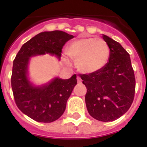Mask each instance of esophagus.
Here are the masks:
<instances>
[{"label":"esophagus","mask_w":147,"mask_h":147,"mask_svg":"<svg viewBox=\"0 0 147 147\" xmlns=\"http://www.w3.org/2000/svg\"><path fill=\"white\" fill-rule=\"evenodd\" d=\"M77 81H78V83L82 82V79H81V78L79 77V76H78V77H77Z\"/></svg>","instance_id":"1"}]
</instances>
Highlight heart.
I'll use <instances>...</instances> for the list:
<instances>
[{
    "mask_svg": "<svg viewBox=\"0 0 147 147\" xmlns=\"http://www.w3.org/2000/svg\"><path fill=\"white\" fill-rule=\"evenodd\" d=\"M66 53L77 63L83 73H94L102 69L108 62L110 49L102 39L80 38L70 42Z\"/></svg>",
    "mask_w": 147,
    "mask_h": 147,
    "instance_id": "b5f03b06",
    "label": "heart"
}]
</instances>
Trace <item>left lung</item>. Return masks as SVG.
Segmentation results:
<instances>
[{
    "mask_svg": "<svg viewBox=\"0 0 147 147\" xmlns=\"http://www.w3.org/2000/svg\"><path fill=\"white\" fill-rule=\"evenodd\" d=\"M102 37L110 49L108 62L99 71L80 77L87 88L85 104L89 114L98 121L108 122L129 110L136 82L127 52L109 36L102 34Z\"/></svg>",
    "mask_w": 147,
    "mask_h": 147,
    "instance_id": "obj_1",
    "label": "left lung"
}]
</instances>
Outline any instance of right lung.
I'll use <instances>...</instances> for the list:
<instances>
[{
	"label": "right lung",
	"instance_id": "obj_1",
	"mask_svg": "<svg viewBox=\"0 0 147 147\" xmlns=\"http://www.w3.org/2000/svg\"><path fill=\"white\" fill-rule=\"evenodd\" d=\"M74 36L60 30L45 31L24 43L13 63L11 87L17 107L38 122L51 123L64 113L66 103L77 84L76 75L69 79L55 77L42 85H34L29 76L31 58L49 54L59 61L65 43Z\"/></svg>",
	"mask_w": 147,
	"mask_h": 147
}]
</instances>
